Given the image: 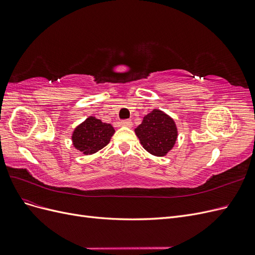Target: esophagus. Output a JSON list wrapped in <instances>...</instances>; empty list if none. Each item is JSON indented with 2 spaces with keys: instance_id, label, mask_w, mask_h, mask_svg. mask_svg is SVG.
I'll list each match as a JSON object with an SVG mask.
<instances>
[{
  "instance_id": "esophagus-1",
  "label": "esophagus",
  "mask_w": 255,
  "mask_h": 255,
  "mask_svg": "<svg viewBox=\"0 0 255 255\" xmlns=\"http://www.w3.org/2000/svg\"><path fill=\"white\" fill-rule=\"evenodd\" d=\"M120 125H121L122 127H127V128H132V126H133V123H132V121H130V120H122V121L120 122Z\"/></svg>"
}]
</instances>
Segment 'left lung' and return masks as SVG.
I'll return each instance as SVG.
<instances>
[{
    "instance_id": "8db88e82",
    "label": "left lung",
    "mask_w": 255,
    "mask_h": 255,
    "mask_svg": "<svg viewBox=\"0 0 255 255\" xmlns=\"http://www.w3.org/2000/svg\"><path fill=\"white\" fill-rule=\"evenodd\" d=\"M135 134L144 150L161 157L174 146L177 128L170 116L159 110H153L144 116L141 125L135 128Z\"/></svg>"
}]
</instances>
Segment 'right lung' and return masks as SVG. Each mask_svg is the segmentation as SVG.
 <instances>
[{
	"instance_id": "1",
	"label": "right lung",
	"mask_w": 255,
	"mask_h": 255,
	"mask_svg": "<svg viewBox=\"0 0 255 255\" xmlns=\"http://www.w3.org/2000/svg\"><path fill=\"white\" fill-rule=\"evenodd\" d=\"M115 129L110 123L96 117H88L76 127L72 133L73 146L85 155H91L109 144Z\"/></svg>"
}]
</instances>
